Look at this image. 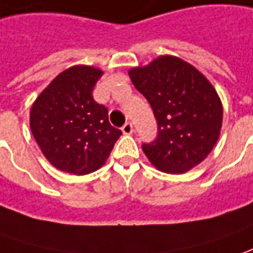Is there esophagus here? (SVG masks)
Returning <instances> with one entry per match:
<instances>
[{
    "mask_svg": "<svg viewBox=\"0 0 253 253\" xmlns=\"http://www.w3.org/2000/svg\"><path fill=\"white\" fill-rule=\"evenodd\" d=\"M122 131H123V134H126V135H130V134H133V131H134L133 125H131L130 122L125 123V126L122 127Z\"/></svg>",
    "mask_w": 253,
    "mask_h": 253,
    "instance_id": "1",
    "label": "esophagus"
}]
</instances>
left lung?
<instances>
[{"instance_id": "left-lung-1", "label": "left lung", "mask_w": 253, "mask_h": 253, "mask_svg": "<svg viewBox=\"0 0 253 253\" xmlns=\"http://www.w3.org/2000/svg\"><path fill=\"white\" fill-rule=\"evenodd\" d=\"M128 76L158 122L156 140L142 144L149 162L170 174L199 165L219 140L223 123V105L212 83L188 62L171 55L130 69Z\"/></svg>"}]
</instances>
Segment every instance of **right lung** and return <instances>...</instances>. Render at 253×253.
<instances>
[{
  "mask_svg": "<svg viewBox=\"0 0 253 253\" xmlns=\"http://www.w3.org/2000/svg\"><path fill=\"white\" fill-rule=\"evenodd\" d=\"M101 69L76 65L63 70L36 98L30 128L42 155L56 169L84 176L102 168L122 131L92 90Z\"/></svg>",
  "mask_w": 253,
  "mask_h": 253,
  "instance_id": "right-lung-1",
  "label": "right lung"
}]
</instances>
